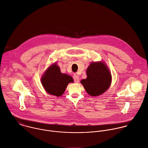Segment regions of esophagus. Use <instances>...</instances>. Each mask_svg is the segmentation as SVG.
<instances>
[{
    "label": "esophagus",
    "instance_id": "esophagus-1",
    "mask_svg": "<svg viewBox=\"0 0 148 148\" xmlns=\"http://www.w3.org/2000/svg\"><path fill=\"white\" fill-rule=\"evenodd\" d=\"M73 78H74V82H75V83H78V82H79V77H78L77 75H74L73 76Z\"/></svg>",
    "mask_w": 148,
    "mask_h": 148
}]
</instances>
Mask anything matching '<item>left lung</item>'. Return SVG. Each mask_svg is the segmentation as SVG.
Returning <instances> with one entry per match:
<instances>
[{
  "label": "left lung",
  "mask_w": 148,
  "mask_h": 148,
  "mask_svg": "<svg viewBox=\"0 0 148 148\" xmlns=\"http://www.w3.org/2000/svg\"><path fill=\"white\" fill-rule=\"evenodd\" d=\"M87 78L81 83L91 96H98L109 88L111 73L103 62H91L86 70Z\"/></svg>",
  "instance_id": "left-lung-1"
}]
</instances>
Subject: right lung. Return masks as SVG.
Returning a JSON list of instances; mask_svg holds the SVG:
<instances>
[{
  "instance_id": "1",
  "label": "right lung",
  "mask_w": 148,
  "mask_h": 148,
  "mask_svg": "<svg viewBox=\"0 0 148 148\" xmlns=\"http://www.w3.org/2000/svg\"><path fill=\"white\" fill-rule=\"evenodd\" d=\"M73 78L62 73L56 63L52 64L46 70L41 78V83L48 94L61 96L69 83L73 82Z\"/></svg>"
}]
</instances>
